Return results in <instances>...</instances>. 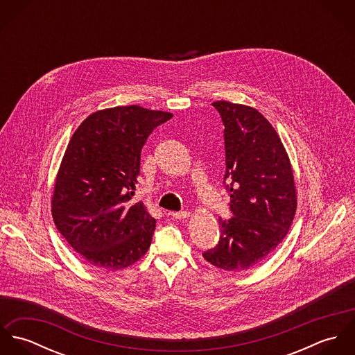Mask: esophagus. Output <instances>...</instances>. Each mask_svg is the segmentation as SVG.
Wrapping results in <instances>:
<instances>
[{
    "mask_svg": "<svg viewBox=\"0 0 355 355\" xmlns=\"http://www.w3.org/2000/svg\"><path fill=\"white\" fill-rule=\"evenodd\" d=\"M173 218H187L190 216V213L187 210H180V211H171L169 213Z\"/></svg>",
    "mask_w": 355,
    "mask_h": 355,
    "instance_id": "34e87169",
    "label": "esophagus"
}]
</instances>
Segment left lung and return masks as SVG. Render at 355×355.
Returning a JSON list of instances; mask_svg holds the SVG:
<instances>
[{
	"instance_id": "1",
	"label": "left lung",
	"mask_w": 355,
	"mask_h": 355,
	"mask_svg": "<svg viewBox=\"0 0 355 355\" xmlns=\"http://www.w3.org/2000/svg\"><path fill=\"white\" fill-rule=\"evenodd\" d=\"M224 124L225 190L234 217L218 218L220 241L203 258L242 272L262 262L286 238L297 210L291 164L272 124L254 107L211 103Z\"/></svg>"
}]
</instances>
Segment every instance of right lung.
<instances>
[{
	"label": "right lung",
	"mask_w": 355,
	"mask_h": 355,
	"mask_svg": "<svg viewBox=\"0 0 355 355\" xmlns=\"http://www.w3.org/2000/svg\"><path fill=\"white\" fill-rule=\"evenodd\" d=\"M171 117L138 105L116 106L90 114L72 135L51 214L60 234L92 265L124 269L150 248L155 220L132 197L142 148Z\"/></svg>",
	"instance_id": "1"
}]
</instances>
